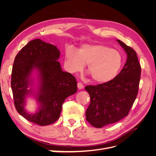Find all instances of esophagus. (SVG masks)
Returning a JSON list of instances; mask_svg holds the SVG:
<instances>
[{
    "instance_id": "1",
    "label": "esophagus",
    "mask_w": 156,
    "mask_h": 156,
    "mask_svg": "<svg viewBox=\"0 0 156 156\" xmlns=\"http://www.w3.org/2000/svg\"><path fill=\"white\" fill-rule=\"evenodd\" d=\"M77 87L79 89H83L84 88V85L81 83H77Z\"/></svg>"
}]
</instances>
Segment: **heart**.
Wrapping results in <instances>:
<instances>
[{
  "label": "heart",
  "mask_w": 156,
  "mask_h": 156,
  "mask_svg": "<svg viewBox=\"0 0 156 156\" xmlns=\"http://www.w3.org/2000/svg\"><path fill=\"white\" fill-rule=\"evenodd\" d=\"M123 57L119 51L101 44L83 45L77 52L66 49L65 65L71 73L81 71L85 64L94 81L106 83L114 79L122 67Z\"/></svg>",
  "instance_id": "obj_1"
}]
</instances>
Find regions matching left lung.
<instances>
[{
  "label": "left lung",
  "mask_w": 156,
  "mask_h": 156,
  "mask_svg": "<svg viewBox=\"0 0 156 156\" xmlns=\"http://www.w3.org/2000/svg\"><path fill=\"white\" fill-rule=\"evenodd\" d=\"M116 41L127 55L124 68L110 81L85 87L90 98L86 120L97 128L116 123L128 115L138 94L141 67L137 55L131 47Z\"/></svg>",
  "instance_id": "obj_1"
}]
</instances>
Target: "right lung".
<instances>
[{"label": "right lung", "mask_w": 156, "mask_h": 156, "mask_svg": "<svg viewBox=\"0 0 156 156\" xmlns=\"http://www.w3.org/2000/svg\"><path fill=\"white\" fill-rule=\"evenodd\" d=\"M60 53L56 46L40 39L30 41L17 54L14 60L11 87L17 111L32 123L40 126L53 124L57 120L64 100L77 90L76 79L62 70L58 61ZM39 73L41 85L37 100L39 111L29 114L24 108L33 69Z\"/></svg>", "instance_id": "right-lung-1"}]
</instances>
